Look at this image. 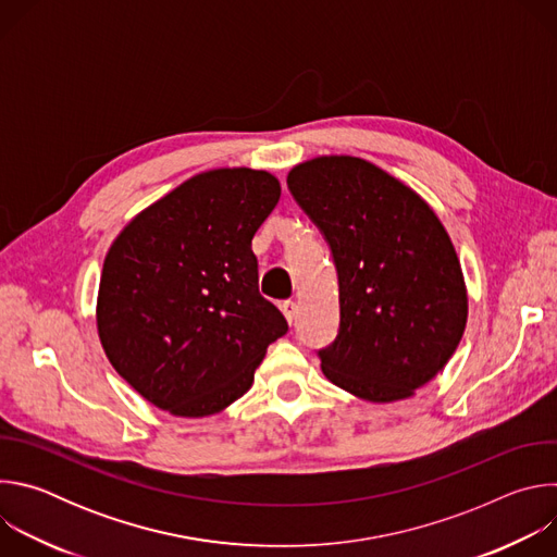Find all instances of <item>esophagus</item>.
I'll return each instance as SVG.
<instances>
[{"instance_id":"34e87169","label":"esophagus","mask_w":557,"mask_h":557,"mask_svg":"<svg viewBox=\"0 0 557 557\" xmlns=\"http://www.w3.org/2000/svg\"><path fill=\"white\" fill-rule=\"evenodd\" d=\"M280 308H282L284 317L288 320V324H293L295 322V314H297V304L293 299H286V301H282Z\"/></svg>"}]
</instances>
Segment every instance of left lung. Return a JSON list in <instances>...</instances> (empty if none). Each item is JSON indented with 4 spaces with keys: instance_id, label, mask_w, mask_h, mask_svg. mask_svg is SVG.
<instances>
[{
    "instance_id": "left-lung-1",
    "label": "left lung",
    "mask_w": 557,
    "mask_h": 557,
    "mask_svg": "<svg viewBox=\"0 0 557 557\" xmlns=\"http://www.w3.org/2000/svg\"><path fill=\"white\" fill-rule=\"evenodd\" d=\"M286 183L337 269L339 333L317 352L326 379L372 404L408 399L445 368L467 324L445 226L417 191L363 158H312Z\"/></svg>"
}]
</instances>
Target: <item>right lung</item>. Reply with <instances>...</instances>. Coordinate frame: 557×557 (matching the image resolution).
Returning <instances> with one entry per match:
<instances>
[{"instance_id":"1","label":"right lung","mask_w":557,"mask_h":557,"mask_svg":"<svg viewBox=\"0 0 557 557\" xmlns=\"http://www.w3.org/2000/svg\"><path fill=\"white\" fill-rule=\"evenodd\" d=\"M280 181L211 170L140 211L112 243L97 329L114 370L156 408L209 417L251 387L284 314L260 295L251 240Z\"/></svg>"}]
</instances>
